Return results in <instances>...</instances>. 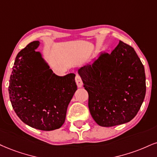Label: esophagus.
<instances>
[{
	"label": "esophagus",
	"mask_w": 157,
	"mask_h": 157,
	"mask_svg": "<svg viewBox=\"0 0 157 157\" xmlns=\"http://www.w3.org/2000/svg\"><path fill=\"white\" fill-rule=\"evenodd\" d=\"M75 82H76V84H77V86H78V88L82 87V85H83L82 80L78 75H75Z\"/></svg>",
	"instance_id": "obj_1"
}]
</instances>
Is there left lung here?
Instances as JSON below:
<instances>
[{
  "label": "left lung",
  "mask_w": 157,
  "mask_h": 157,
  "mask_svg": "<svg viewBox=\"0 0 157 157\" xmlns=\"http://www.w3.org/2000/svg\"><path fill=\"white\" fill-rule=\"evenodd\" d=\"M78 73L89 94L90 113L98 125L122 124L137 115L146 95V75L132 46L120 40L111 54L101 53Z\"/></svg>",
  "instance_id": "left-lung-1"
}]
</instances>
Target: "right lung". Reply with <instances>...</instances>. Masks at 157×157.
Masks as SVG:
<instances>
[{
  "instance_id": "add662e5",
  "label": "right lung",
  "mask_w": 157,
  "mask_h": 157,
  "mask_svg": "<svg viewBox=\"0 0 157 157\" xmlns=\"http://www.w3.org/2000/svg\"><path fill=\"white\" fill-rule=\"evenodd\" d=\"M38 40L21 50L15 59L9 93L18 117L33 128L51 131L65 122L67 108L77 90L74 73L59 76L36 49Z\"/></svg>"
}]
</instances>
